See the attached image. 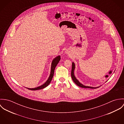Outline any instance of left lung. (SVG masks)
Instances as JSON below:
<instances>
[{
    "instance_id": "8db88e82",
    "label": "left lung",
    "mask_w": 124,
    "mask_h": 124,
    "mask_svg": "<svg viewBox=\"0 0 124 124\" xmlns=\"http://www.w3.org/2000/svg\"><path fill=\"white\" fill-rule=\"evenodd\" d=\"M75 64L74 62L72 63V68H71V76L72 78V79L73 80V81L74 82V83L77 85L78 86H80V87H82V88H91V89H95L99 87H91V86H85L84 85H83V84H82L81 83H80L79 82V81L76 78V77L74 76V71L75 69Z\"/></svg>"
}]
</instances>
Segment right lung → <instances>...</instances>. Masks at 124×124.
<instances>
[{
    "label": "right lung",
    "instance_id": "1",
    "mask_svg": "<svg viewBox=\"0 0 124 124\" xmlns=\"http://www.w3.org/2000/svg\"><path fill=\"white\" fill-rule=\"evenodd\" d=\"M61 60V57L60 56H58L57 57H55L52 63V65H51V73L50 75L49 76V78L48 79V80H47V81L42 85L39 86V87H37L34 88H27L29 90H39V89H42L46 87H47L51 83V82L52 80V79L53 78V75H54V70L55 68L56 67V66H57V64L59 63V61Z\"/></svg>",
    "mask_w": 124,
    "mask_h": 124
}]
</instances>
